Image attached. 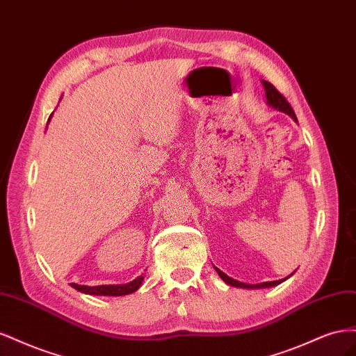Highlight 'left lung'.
Returning a JSON list of instances; mask_svg holds the SVG:
<instances>
[{"instance_id": "8db88e82", "label": "left lung", "mask_w": 356, "mask_h": 356, "mask_svg": "<svg viewBox=\"0 0 356 356\" xmlns=\"http://www.w3.org/2000/svg\"><path fill=\"white\" fill-rule=\"evenodd\" d=\"M261 83H263V86H264V90H266L267 105H268V106H272V108H275V110H277V111H281V113L288 114L291 118H293L294 122H297V117H296L294 110L291 108L289 102L284 98V96L276 90L275 86H273L272 83L266 81V80H261ZM213 268H215V272H217V273L220 275V277L222 279V281H224L225 284H227V285H232V286H236V288H245V289H261V288L276 286V285L282 284L284 281H286L288 277H291V276L294 275V272H293V273H291L289 276H286V277H284V279H279V281H273V282H263V284H243V282H241V281H236V279H233V277L227 276L225 273H222L218 267H215V266H213Z\"/></svg>"}]
</instances>
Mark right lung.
I'll use <instances>...</instances> for the list:
<instances>
[{
    "instance_id": "obj_1",
    "label": "right lung",
    "mask_w": 356,
    "mask_h": 356,
    "mask_svg": "<svg viewBox=\"0 0 356 356\" xmlns=\"http://www.w3.org/2000/svg\"><path fill=\"white\" fill-rule=\"evenodd\" d=\"M51 115L49 117L50 122ZM144 276H138L134 279L132 282L129 284H120V285H98V286H88V285H79V284H71L72 288H75L80 293L90 294V296H110V297H118V296H127L132 294L135 291L143 285Z\"/></svg>"
}]
</instances>
